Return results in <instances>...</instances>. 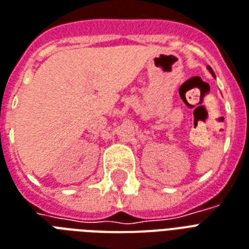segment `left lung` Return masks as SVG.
Listing matches in <instances>:
<instances>
[{"mask_svg": "<svg viewBox=\"0 0 249 249\" xmlns=\"http://www.w3.org/2000/svg\"><path fill=\"white\" fill-rule=\"evenodd\" d=\"M208 69H209V71H210V73L213 74V77H214V71H213V69H212V68H210V66H208Z\"/></svg>", "mask_w": 249, "mask_h": 249, "instance_id": "1", "label": "left lung"}]
</instances>
